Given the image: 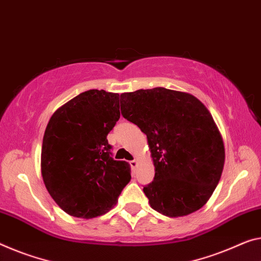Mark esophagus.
Returning a JSON list of instances; mask_svg holds the SVG:
<instances>
[{
    "label": "esophagus",
    "instance_id": "1",
    "mask_svg": "<svg viewBox=\"0 0 261 261\" xmlns=\"http://www.w3.org/2000/svg\"><path fill=\"white\" fill-rule=\"evenodd\" d=\"M129 163H130V167L133 168V169H134V168L138 167V161H136V160H132Z\"/></svg>",
    "mask_w": 261,
    "mask_h": 261
}]
</instances>
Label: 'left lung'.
Here are the masks:
<instances>
[{
  "mask_svg": "<svg viewBox=\"0 0 261 261\" xmlns=\"http://www.w3.org/2000/svg\"><path fill=\"white\" fill-rule=\"evenodd\" d=\"M121 114L147 135L154 181L143 187L150 206L168 217L199 210L222 176L225 150L207 108L184 92L155 87L121 94Z\"/></svg>",
  "mask_w": 261,
  "mask_h": 261,
  "instance_id": "1",
  "label": "left lung"
}]
</instances>
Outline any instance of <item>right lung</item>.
Listing matches in <instances>:
<instances>
[{
	"instance_id": "right-lung-1",
	"label": "right lung",
	"mask_w": 261,
	"mask_h": 261,
	"mask_svg": "<svg viewBox=\"0 0 261 261\" xmlns=\"http://www.w3.org/2000/svg\"><path fill=\"white\" fill-rule=\"evenodd\" d=\"M119 94L83 92L58 108L42 146V176L47 191L73 217L94 218L117 203L130 166L112 158L107 135L120 118Z\"/></svg>"
}]
</instances>
